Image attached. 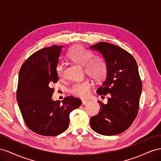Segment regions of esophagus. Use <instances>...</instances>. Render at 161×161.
I'll use <instances>...</instances> for the list:
<instances>
[{"mask_svg":"<svg viewBox=\"0 0 161 161\" xmlns=\"http://www.w3.org/2000/svg\"><path fill=\"white\" fill-rule=\"evenodd\" d=\"M88 101H82V105H86L87 103H88Z\"/></svg>","mask_w":161,"mask_h":161,"instance_id":"34e87169","label":"esophagus"}]
</instances>
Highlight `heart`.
<instances>
[{"label":"heart","instance_id":"1","mask_svg":"<svg viewBox=\"0 0 161 161\" xmlns=\"http://www.w3.org/2000/svg\"><path fill=\"white\" fill-rule=\"evenodd\" d=\"M67 56L70 60L80 66H84L85 73L95 81L103 80L107 75V65L103 58L92 56L91 51L80 46L72 47L68 52ZM58 75L62 77L63 67L58 64L56 68ZM91 82L85 79L73 85L70 89V93L80 98H86L90 94Z\"/></svg>","mask_w":161,"mask_h":161}]
</instances>
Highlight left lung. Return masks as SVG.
<instances>
[{"mask_svg":"<svg viewBox=\"0 0 161 161\" xmlns=\"http://www.w3.org/2000/svg\"><path fill=\"white\" fill-rule=\"evenodd\" d=\"M90 49L99 52L107 65L106 79L97 94L109 96L108 103L98 101L101 111L91 118V129L104 136L120 134L138 114L142 85L137 63L127 51L109 43L99 42Z\"/></svg>","mask_w":161,"mask_h":161,"instance_id":"left-lung-1","label":"left lung"}]
</instances>
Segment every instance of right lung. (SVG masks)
<instances>
[{
  "mask_svg": "<svg viewBox=\"0 0 161 161\" xmlns=\"http://www.w3.org/2000/svg\"><path fill=\"white\" fill-rule=\"evenodd\" d=\"M62 46L53 45L38 50L23 63L19 73L17 101L27 127L42 136H54L66 131L69 115L81 105L71 96L52 99V85L58 81L56 68Z\"/></svg>",
  "mask_w": 161,
  "mask_h": 161,
  "instance_id": "add662e5",
  "label": "right lung"
}]
</instances>
